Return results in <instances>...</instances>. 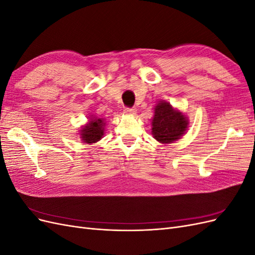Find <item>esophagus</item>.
<instances>
[{
	"mask_svg": "<svg viewBox=\"0 0 255 255\" xmlns=\"http://www.w3.org/2000/svg\"><path fill=\"white\" fill-rule=\"evenodd\" d=\"M125 113L127 115H129V116H135L137 114V110L134 109V107H133V109H126Z\"/></svg>",
	"mask_w": 255,
	"mask_h": 255,
	"instance_id": "esophagus-1",
	"label": "esophagus"
}]
</instances>
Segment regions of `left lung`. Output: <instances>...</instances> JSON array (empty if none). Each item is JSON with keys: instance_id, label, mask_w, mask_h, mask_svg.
<instances>
[{"instance_id": "left-lung-1", "label": "left lung", "mask_w": 255, "mask_h": 255, "mask_svg": "<svg viewBox=\"0 0 255 255\" xmlns=\"http://www.w3.org/2000/svg\"><path fill=\"white\" fill-rule=\"evenodd\" d=\"M151 133L163 144L173 143L187 132L189 120L187 116L167 101L160 100L154 106V116L151 121Z\"/></svg>"}]
</instances>
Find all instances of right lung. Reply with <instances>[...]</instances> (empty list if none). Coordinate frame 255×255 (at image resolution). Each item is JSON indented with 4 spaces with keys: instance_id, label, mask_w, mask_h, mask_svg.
Segmentation results:
<instances>
[{
    "instance_id": "obj_1",
    "label": "right lung",
    "mask_w": 255,
    "mask_h": 255,
    "mask_svg": "<svg viewBox=\"0 0 255 255\" xmlns=\"http://www.w3.org/2000/svg\"><path fill=\"white\" fill-rule=\"evenodd\" d=\"M105 119L99 118L96 115H89L88 122L80 129V138L86 144L96 143L103 138L105 133Z\"/></svg>"
}]
</instances>
